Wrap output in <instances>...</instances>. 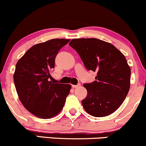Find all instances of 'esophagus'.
I'll use <instances>...</instances> for the list:
<instances>
[{
	"instance_id": "esophagus-1",
	"label": "esophagus",
	"mask_w": 146,
	"mask_h": 146,
	"mask_svg": "<svg viewBox=\"0 0 146 146\" xmlns=\"http://www.w3.org/2000/svg\"><path fill=\"white\" fill-rule=\"evenodd\" d=\"M80 86V84H77V85H72V87L73 88H78Z\"/></svg>"
}]
</instances>
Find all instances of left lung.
Here are the masks:
<instances>
[{"mask_svg":"<svg viewBox=\"0 0 146 146\" xmlns=\"http://www.w3.org/2000/svg\"><path fill=\"white\" fill-rule=\"evenodd\" d=\"M69 46L86 69L97 73L95 81L83 85L87 91L82 100L84 109L95 117L111 114L124 101L130 86L131 70L125 56L112 44L95 38L72 39Z\"/></svg>","mask_w":146,"mask_h":146,"instance_id":"8db88e82","label":"left lung"}]
</instances>
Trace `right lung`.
Segmentation results:
<instances>
[{"label": "right lung", "instance_id": "add662e5", "mask_svg": "<svg viewBox=\"0 0 146 146\" xmlns=\"http://www.w3.org/2000/svg\"><path fill=\"white\" fill-rule=\"evenodd\" d=\"M69 41L54 39L35 45L16 65L14 82L19 100L37 117L49 118L58 114L69 94L70 84L50 81L56 56Z\"/></svg>", "mask_w": 146, "mask_h": 146}]
</instances>
